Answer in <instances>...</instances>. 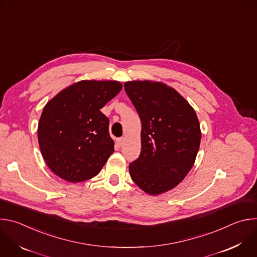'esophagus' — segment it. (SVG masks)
<instances>
[{
    "instance_id": "esophagus-1",
    "label": "esophagus",
    "mask_w": 257,
    "mask_h": 257,
    "mask_svg": "<svg viewBox=\"0 0 257 257\" xmlns=\"http://www.w3.org/2000/svg\"><path fill=\"white\" fill-rule=\"evenodd\" d=\"M124 142H125V138H124V137L118 138V140H117V143L119 144V146H122V145L124 144Z\"/></svg>"
}]
</instances>
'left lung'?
<instances>
[{"instance_id":"1","label":"left lung","mask_w":257,"mask_h":257,"mask_svg":"<svg viewBox=\"0 0 257 257\" xmlns=\"http://www.w3.org/2000/svg\"><path fill=\"white\" fill-rule=\"evenodd\" d=\"M141 120V153L129 165L135 184L150 195L175 188L194 165L201 140L194 108L173 87L158 81L124 83Z\"/></svg>"}]
</instances>
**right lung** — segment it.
Returning <instances> with one entry per match:
<instances>
[{
	"mask_svg": "<svg viewBox=\"0 0 257 257\" xmlns=\"http://www.w3.org/2000/svg\"><path fill=\"white\" fill-rule=\"evenodd\" d=\"M123 85L115 80H81L45 105L38 127L42 156L54 174L71 183L96 176L114 153L108 119L100 108Z\"/></svg>",
	"mask_w": 257,
	"mask_h": 257,
	"instance_id": "right-lung-1",
	"label": "right lung"
}]
</instances>
